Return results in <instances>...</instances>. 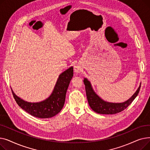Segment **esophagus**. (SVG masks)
I'll list each match as a JSON object with an SVG mask.
<instances>
[{
	"instance_id": "esophagus-1",
	"label": "esophagus",
	"mask_w": 150,
	"mask_h": 150,
	"mask_svg": "<svg viewBox=\"0 0 150 150\" xmlns=\"http://www.w3.org/2000/svg\"><path fill=\"white\" fill-rule=\"evenodd\" d=\"M74 70H75V72H76V73H80L81 72V67H79V66H75Z\"/></svg>"
}]
</instances>
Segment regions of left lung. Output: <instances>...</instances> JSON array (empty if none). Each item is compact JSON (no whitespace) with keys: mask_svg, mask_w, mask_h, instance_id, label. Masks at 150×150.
<instances>
[{"mask_svg":"<svg viewBox=\"0 0 150 150\" xmlns=\"http://www.w3.org/2000/svg\"><path fill=\"white\" fill-rule=\"evenodd\" d=\"M83 82L85 85L86 96L90 107L93 111L102 114H115L123 111L137 96L141 86H139L135 93L127 101L122 103H108L99 98L93 92L90 82L86 78H84Z\"/></svg>","mask_w":150,"mask_h":150,"instance_id":"1","label":"left lung"}]
</instances>
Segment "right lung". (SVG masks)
Wrapping results in <instances>:
<instances>
[{
	"mask_svg": "<svg viewBox=\"0 0 150 150\" xmlns=\"http://www.w3.org/2000/svg\"><path fill=\"white\" fill-rule=\"evenodd\" d=\"M73 75L72 67L62 73L59 76L52 95L42 102L28 103L18 97L12 91L13 97L18 105L30 115L41 119L52 117L61 111L64 105L66 92Z\"/></svg>",
	"mask_w": 150,
	"mask_h": 150,
	"instance_id": "add662e5",
	"label": "right lung"
}]
</instances>
